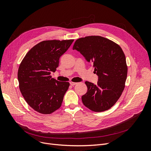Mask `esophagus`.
I'll list each match as a JSON object with an SVG mask.
<instances>
[{
  "label": "esophagus",
  "instance_id": "obj_1",
  "mask_svg": "<svg viewBox=\"0 0 151 151\" xmlns=\"http://www.w3.org/2000/svg\"><path fill=\"white\" fill-rule=\"evenodd\" d=\"M70 85L72 86H75L76 84H77L76 83H74V82H70Z\"/></svg>",
  "mask_w": 151,
  "mask_h": 151
}]
</instances>
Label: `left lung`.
Returning <instances> with one entry per match:
<instances>
[{
	"label": "left lung",
	"mask_w": 151,
	"mask_h": 151,
	"mask_svg": "<svg viewBox=\"0 0 151 151\" xmlns=\"http://www.w3.org/2000/svg\"><path fill=\"white\" fill-rule=\"evenodd\" d=\"M73 50L93 63L98 76L97 84L85 82L88 91L82 96V101L93 111L108 110L120 98L125 86L128 67L122 48L102 36H88L77 39Z\"/></svg>",
	"instance_id": "8db88e82"
}]
</instances>
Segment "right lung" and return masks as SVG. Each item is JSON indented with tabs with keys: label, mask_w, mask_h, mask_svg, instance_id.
<instances>
[{
	"label": "right lung",
	"mask_w": 151,
	"mask_h": 151,
	"mask_svg": "<svg viewBox=\"0 0 151 151\" xmlns=\"http://www.w3.org/2000/svg\"><path fill=\"white\" fill-rule=\"evenodd\" d=\"M74 40H45L29 50L17 72L19 88L26 103L34 110L47 115L60 108L68 89V82L52 78L59 59Z\"/></svg>",
	"instance_id": "obj_1"
}]
</instances>
